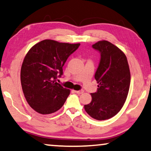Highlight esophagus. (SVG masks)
I'll use <instances>...</instances> for the list:
<instances>
[{
	"label": "esophagus",
	"instance_id": "34e87169",
	"mask_svg": "<svg viewBox=\"0 0 151 151\" xmlns=\"http://www.w3.org/2000/svg\"><path fill=\"white\" fill-rule=\"evenodd\" d=\"M75 92L76 93V94H83V93L84 92V90H78V91H75Z\"/></svg>",
	"mask_w": 151,
	"mask_h": 151
}]
</instances>
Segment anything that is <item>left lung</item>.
Returning <instances> with one entry per match:
<instances>
[{
	"label": "left lung",
	"mask_w": 151,
	"mask_h": 151,
	"mask_svg": "<svg viewBox=\"0 0 151 151\" xmlns=\"http://www.w3.org/2000/svg\"><path fill=\"white\" fill-rule=\"evenodd\" d=\"M92 48L101 58L94 78L99 84L96 92L91 93L92 101L85 105L86 111L98 120L116 115L126 101L131 82V74L126 55L111 42L100 41Z\"/></svg>",
	"instance_id": "obj_1"
}]
</instances>
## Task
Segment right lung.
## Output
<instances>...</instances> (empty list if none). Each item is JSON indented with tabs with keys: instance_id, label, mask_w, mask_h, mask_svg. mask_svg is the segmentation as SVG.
<instances>
[{
	"instance_id": "right-lung-1",
	"label": "right lung",
	"mask_w": 151,
	"mask_h": 151,
	"mask_svg": "<svg viewBox=\"0 0 151 151\" xmlns=\"http://www.w3.org/2000/svg\"><path fill=\"white\" fill-rule=\"evenodd\" d=\"M79 46L45 40L27 52L21 68V85L27 103L35 111L50 114L63 105L70 90L57 79L62 76L67 59Z\"/></svg>"
}]
</instances>
